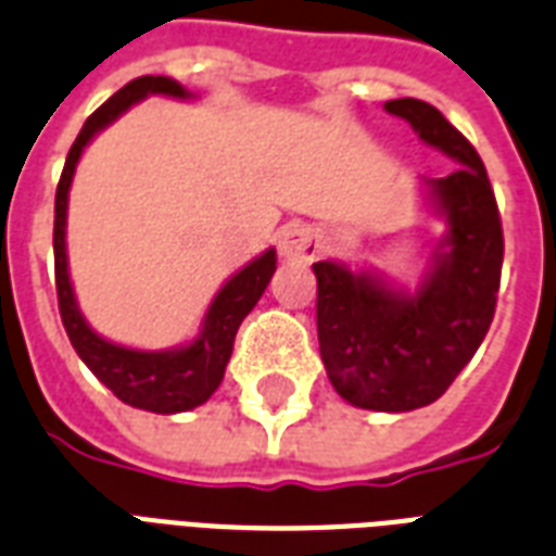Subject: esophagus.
<instances>
[{"label": "esophagus", "mask_w": 556, "mask_h": 556, "mask_svg": "<svg viewBox=\"0 0 556 556\" xmlns=\"http://www.w3.org/2000/svg\"><path fill=\"white\" fill-rule=\"evenodd\" d=\"M279 253L286 260H315L317 253H320V239L306 224H291V227L279 232Z\"/></svg>", "instance_id": "obj_1"}]
</instances>
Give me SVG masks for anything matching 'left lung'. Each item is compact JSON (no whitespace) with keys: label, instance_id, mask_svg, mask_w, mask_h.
<instances>
[{"label":"left lung","instance_id":"left-lung-1","mask_svg":"<svg viewBox=\"0 0 556 556\" xmlns=\"http://www.w3.org/2000/svg\"><path fill=\"white\" fill-rule=\"evenodd\" d=\"M384 110L460 163L452 175L426 180L446 236L410 294L341 262L312 268L317 341L332 388L355 408L402 414L440 400L484 341L502 282L504 236L493 186L469 139L426 101L396 99Z\"/></svg>","mask_w":556,"mask_h":556}]
</instances>
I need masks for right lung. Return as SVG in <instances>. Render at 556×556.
Masks as SVG:
<instances>
[{
    "label": "right lung",
    "instance_id": "right-lung-1",
    "mask_svg": "<svg viewBox=\"0 0 556 556\" xmlns=\"http://www.w3.org/2000/svg\"><path fill=\"white\" fill-rule=\"evenodd\" d=\"M146 96L189 99L186 87H180L177 80L165 78V75H142V78L125 84L116 96H110L84 122L78 139L72 142L61 184H58V194H54V286H58V306H61L66 334H70L75 353L80 355V362L96 372V379L130 408L154 410V414H180V410L198 408L218 391L241 320L250 315V308L260 303V296L265 294V288L277 270V250H265L262 256L244 265L236 277L224 282L222 291L212 300L210 312L203 317L201 334L192 344L146 353V350L113 344L108 338H101L99 332H92L90 324L80 315L78 303H75L70 265H66L70 186L72 177H75V165H78L84 148L92 142V137Z\"/></svg>",
    "mask_w": 556,
    "mask_h": 556
}]
</instances>
